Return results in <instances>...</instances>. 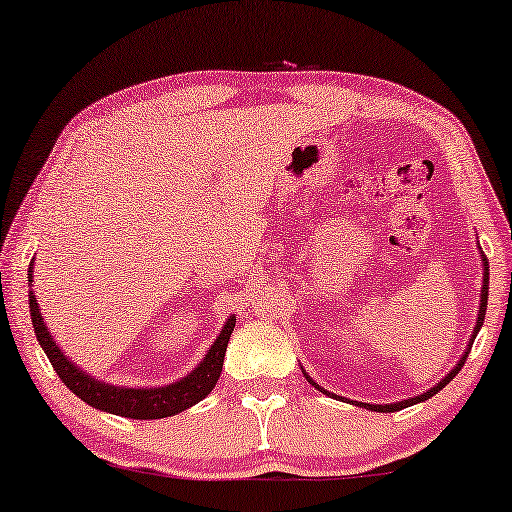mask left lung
I'll use <instances>...</instances> for the list:
<instances>
[{
    "label": "left lung",
    "instance_id": "8db88e82",
    "mask_svg": "<svg viewBox=\"0 0 512 512\" xmlns=\"http://www.w3.org/2000/svg\"><path fill=\"white\" fill-rule=\"evenodd\" d=\"M482 262H485V283H482V294H480V315H478V325H475V329H473V338H471V345H473V341H475V336H478V331H480V327H482V320H485V313H487V292H489V264H487V257H485V259H482ZM466 357H469V350H466V355H464L462 359H459V362H457V366H455V369H452V371L448 373V376H445V378L441 380V383H438L436 387H431V390H429V392H424V394H420V397H415V399H406V401H399V403H385V406H378V403H376V406H373V403H359V406H364V408H369V410H378V413H394V410L408 408V406H413V403L427 401V399H431V397H434V394H436V392H441V390H443V387H445V385H448V383H450V380H452V378H455L459 371H462V366H464V362H466ZM306 378H308V376H306ZM308 383H313V380H311V378H308ZM313 385H315V383H313ZM315 387H318V390H320V392H325V390H322V387H320V385H315ZM325 394H327V392H325Z\"/></svg>",
    "mask_w": 512,
    "mask_h": 512
}]
</instances>
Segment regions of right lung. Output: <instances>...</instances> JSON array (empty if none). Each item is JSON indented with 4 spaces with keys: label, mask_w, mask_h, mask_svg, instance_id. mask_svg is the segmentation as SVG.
I'll list each match as a JSON object with an SVG mask.
<instances>
[{
    "label": "right lung",
    "mask_w": 512,
    "mask_h": 512,
    "mask_svg": "<svg viewBox=\"0 0 512 512\" xmlns=\"http://www.w3.org/2000/svg\"><path fill=\"white\" fill-rule=\"evenodd\" d=\"M27 276L32 278V266ZM30 313H32V325L37 341L46 352V357L53 364V369L64 385L76 394L78 399L90 403L92 408L106 410V413L132 417V420H160V417H169L181 413V410L194 406L213 390L222 373V362H225V352L229 336H232L236 318H229L227 325L222 327V334L215 338V343L208 350L204 362L194 369L190 376L183 378L181 383L167 385V387H155V390H134V387H113L106 383H99L92 376H85L83 371H78V366L69 362L57 348L53 338H50L43 318L39 313L37 299L34 292H30Z\"/></svg>",
    "instance_id": "right-lung-1"
}]
</instances>
